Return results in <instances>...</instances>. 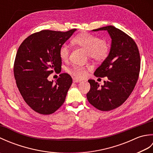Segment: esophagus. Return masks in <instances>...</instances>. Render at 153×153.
<instances>
[{
	"mask_svg": "<svg viewBox=\"0 0 153 153\" xmlns=\"http://www.w3.org/2000/svg\"><path fill=\"white\" fill-rule=\"evenodd\" d=\"M81 82H82V81L79 80V79H75V78L73 79V82L74 83H79Z\"/></svg>",
	"mask_w": 153,
	"mask_h": 153,
	"instance_id": "34e87169",
	"label": "esophagus"
}]
</instances>
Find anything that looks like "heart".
Segmentation results:
<instances>
[{
	"label": "heart",
	"mask_w": 153,
	"mask_h": 153,
	"mask_svg": "<svg viewBox=\"0 0 153 153\" xmlns=\"http://www.w3.org/2000/svg\"><path fill=\"white\" fill-rule=\"evenodd\" d=\"M72 43L87 50V56L96 62H102L108 56L110 45L106 40L88 33H81L72 39ZM70 54V48L66 45H61L59 48V56L62 60H66ZM90 66L75 65L69 70L70 72L77 79H82L86 76V70Z\"/></svg>",
	"instance_id": "obj_1"
}]
</instances>
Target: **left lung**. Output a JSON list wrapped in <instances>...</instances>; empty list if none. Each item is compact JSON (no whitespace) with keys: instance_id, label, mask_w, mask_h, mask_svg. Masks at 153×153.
I'll list each match as a JSON object with an SVG mask.
<instances>
[{"instance_id":"obj_1","label":"left lung","mask_w":153,"mask_h":153,"mask_svg":"<svg viewBox=\"0 0 153 153\" xmlns=\"http://www.w3.org/2000/svg\"><path fill=\"white\" fill-rule=\"evenodd\" d=\"M106 30L112 39L108 56L94 73L96 77H107L99 87L95 80H88L91 89L87 99L102 111L121 106L131 95L138 80L141 67L140 54L135 42L128 35L112 25L93 30Z\"/></svg>"}]
</instances>
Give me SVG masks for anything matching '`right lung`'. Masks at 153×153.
I'll return each mask as SVG.
<instances>
[{"label":"right lung","instance_id":"right-lung-1","mask_svg":"<svg viewBox=\"0 0 153 153\" xmlns=\"http://www.w3.org/2000/svg\"><path fill=\"white\" fill-rule=\"evenodd\" d=\"M76 30H42L27 37L18 48L14 64L16 85L25 102L41 114L56 112L72 83L66 73L60 74L55 83L47 77L61 70L59 48Z\"/></svg>","mask_w":153,"mask_h":153}]
</instances>
